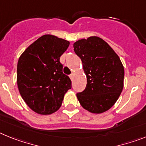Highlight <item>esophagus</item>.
Here are the masks:
<instances>
[{"label": "esophagus", "mask_w": 146, "mask_h": 146, "mask_svg": "<svg viewBox=\"0 0 146 146\" xmlns=\"http://www.w3.org/2000/svg\"><path fill=\"white\" fill-rule=\"evenodd\" d=\"M73 77H74V74H73V73H72V74H71L70 75H69V77H70V79L72 80H73Z\"/></svg>", "instance_id": "esophagus-1"}]
</instances>
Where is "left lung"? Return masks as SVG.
<instances>
[{
	"label": "left lung",
	"instance_id": "obj_1",
	"mask_svg": "<svg viewBox=\"0 0 146 146\" xmlns=\"http://www.w3.org/2000/svg\"><path fill=\"white\" fill-rule=\"evenodd\" d=\"M73 47L87 77L86 88L77 93V99L88 111L104 113L114 105L122 92L123 64L110 46L99 37L78 40Z\"/></svg>",
	"mask_w": 146,
	"mask_h": 146
}]
</instances>
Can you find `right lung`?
<instances>
[{"label": "right lung", "mask_w": 146, "mask_h": 146, "mask_svg": "<svg viewBox=\"0 0 146 146\" xmlns=\"http://www.w3.org/2000/svg\"><path fill=\"white\" fill-rule=\"evenodd\" d=\"M69 42L52 35H44L23 52L17 63V86L32 110L49 115L60 108L72 81L63 73L60 57Z\"/></svg>", "instance_id": "add662e5"}]
</instances>
